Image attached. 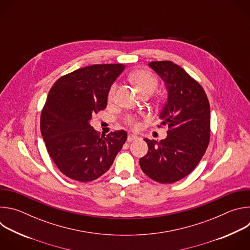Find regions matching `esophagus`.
Segmentation results:
<instances>
[{
	"mask_svg": "<svg viewBox=\"0 0 250 250\" xmlns=\"http://www.w3.org/2000/svg\"><path fill=\"white\" fill-rule=\"evenodd\" d=\"M135 139H137V136L135 134H128L127 135V141L128 142H131L132 140H135Z\"/></svg>",
	"mask_w": 250,
	"mask_h": 250,
	"instance_id": "1",
	"label": "esophagus"
}]
</instances>
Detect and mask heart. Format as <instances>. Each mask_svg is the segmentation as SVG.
<instances>
[{
	"instance_id": "1",
	"label": "heart",
	"mask_w": 250,
	"mask_h": 250,
	"mask_svg": "<svg viewBox=\"0 0 250 250\" xmlns=\"http://www.w3.org/2000/svg\"><path fill=\"white\" fill-rule=\"evenodd\" d=\"M130 80L134 84V86L140 91L142 94L146 93H153L158 85L157 78L150 73L147 70H137L130 75ZM117 83H114L109 92H108V100L112 101L115 98L116 92H117ZM125 123L132 128H136L138 126V124L136 120L133 117H127L125 119Z\"/></svg>"
}]
</instances>
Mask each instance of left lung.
Masks as SVG:
<instances>
[{
	"label": "left lung",
	"instance_id": "8db88e82",
	"mask_svg": "<svg viewBox=\"0 0 250 250\" xmlns=\"http://www.w3.org/2000/svg\"><path fill=\"white\" fill-rule=\"evenodd\" d=\"M149 67L164 81L168 92L159 115L168 131L160 141L145 138L148 151L139 159V165L152 180L171 184L190 174L207 150L209 104L203 87L180 66L172 61H152Z\"/></svg>",
	"mask_w": 250,
	"mask_h": 250
}]
</instances>
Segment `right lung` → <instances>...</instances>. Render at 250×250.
<instances>
[{
	"mask_svg": "<svg viewBox=\"0 0 250 250\" xmlns=\"http://www.w3.org/2000/svg\"><path fill=\"white\" fill-rule=\"evenodd\" d=\"M124 64H95L60 77L49 90L41 131L57 168L70 179L90 182L105 173L127 138L126 131L100 135L90 125L105 109L108 92Z\"/></svg>",
	"mask_w": 250,
	"mask_h": 250,
	"instance_id": "obj_1",
	"label": "right lung"
}]
</instances>
